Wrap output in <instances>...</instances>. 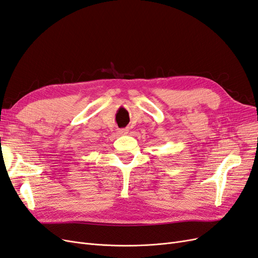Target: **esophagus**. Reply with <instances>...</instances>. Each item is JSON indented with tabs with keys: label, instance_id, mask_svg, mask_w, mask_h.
<instances>
[{
	"label": "esophagus",
	"instance_id": "esophagus-1",
	"mask_svg": "<svg viewBox=\"0 0 258 258\" xmlns=\"http://www.w3.org/2000/svg\"><path fill=\"white\" fill-rule=\"evenodd\" d=\"M120 134H121V135H126V134H127V130H121Z\"/></svg>",
	"mask_w": 258,
	"mask_h": 258
}]
</instances>
